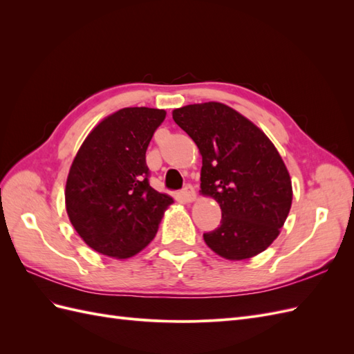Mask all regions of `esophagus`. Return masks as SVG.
<instances>
[{"label": "esophagus", "instance_id": "esophagus-1", "mask_svg": "<svg viewBox=\"0 0 354 354\" xmlns=\"http://www.w3.org/2000/svg\"><path fill=\"white\" fill-rule=\"evenodd\" d=\"M181 199H183V201L187 202V203L194 202V201L196 199V192H195V189L192 187L190 185H187V186L183 189V192H181Z\"/></svg>", "mask_w": 354, "mask_h": 354}]
</instances>
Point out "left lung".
Here are the masks:
<instances>
[{
  "label": "left lung",
  "instance_id": "obj_1",
  "mask_svg": "<svg viewBox=\"0 0 354 354\" xmlns=\"http://www.w3.org/2000/svg\"><path fill=\"white\" fill-rule=\"evenodd\" d=\"M173 120L199 149L201 195L221 208L220 226L203 233V241L230 261L269 248L292 203L291 177L270 138L218 102L174 109Z\"/></svg>",
  "mask_w": 354,
  "mask_h": 354
}]
</instances>
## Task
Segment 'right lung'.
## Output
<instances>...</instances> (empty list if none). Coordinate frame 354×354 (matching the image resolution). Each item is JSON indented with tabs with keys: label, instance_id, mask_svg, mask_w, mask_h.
Segmentation results:
<instances>
[{
	"label": "right lung",
	"instance_id": "right-lung-1",
	"mask_svg": "<svg viewBox=\"0 0 354 354\" xmlns=\"http://www.w3.org/2000/svg\"><path fill=\"white\" fill-rule=\"evenodd\" d=\"M167 112L124 108L85 137L71 165L65 203L73 229L91 250L134 257L151 243L174 199L149 186L146 151Z\"/></svg>",
	"mask_w": 354,
	"mask_h": 354
}]
</instances>
